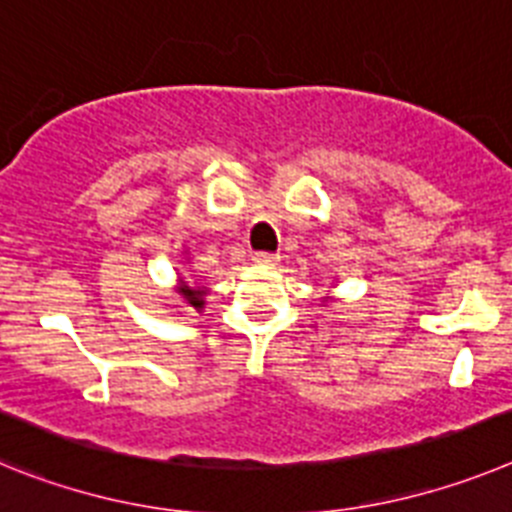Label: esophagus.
Returning <instances> with one entry per match:
<instances>
[{
  "instance_id": "34e87169",
  "label": "esophagus",
  "mask_w": 512,
  "mask_h": 512,
  "mask_svg": "<svg viewBox=\"0 0 512 512\" xmlns=\"http://www.w3.org/2000/svg\"><path fill=\"white\" fill-rule=\"evenodd\" d=\"M278 260H281L278 252H255V262H260V265H275Z\"/></svg>"
}]
</instances>
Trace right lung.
Segmentation results:
<instances>
[{"label":"right lung","mask_w":512,"mask_h":512,"mask_svg":"<svg viewBox=\"0 0 512 512\" xmlns=\"http://www.w3.org/2000/svg\"><path fill=\"white\" fill-rule=\"evenodd\" d=\"M177 293L182 296V301L188 304V309H195V311H201L203 309V296H206V288H195V286H188V283L182 281L180 288H177Z\"/></svg>","instance_id":"obj_1"}]
</instances>
